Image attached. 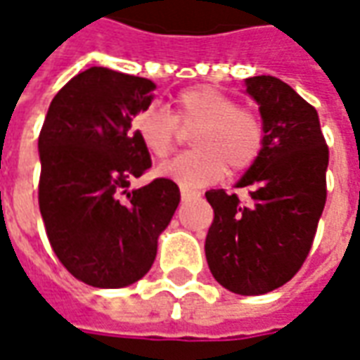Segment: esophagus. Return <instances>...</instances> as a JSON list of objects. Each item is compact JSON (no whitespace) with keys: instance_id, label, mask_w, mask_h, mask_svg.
<instances>
[{"instance_id":"esophagus-1","label":"esophagus","mask_w":360,"mask_h":360,"mask_svg":"<svg viewBox=\"0 0 360 360\" xmlns=\"http://www.w3.org/2000/svg\"><path fill=\"white\" fill-rule=\"evenodd\" d=\"M182 200H190V198H192L193 195V192H190V190H184V188H182Z\"/></svg>"}]
</instances>
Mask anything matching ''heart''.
<instances>
[{
  "mask_svg": "<svg viewBox=\"0 0 360 360\" xmlns=\"http://www.w3.org/2000/svg\"><path fill=\"white\" fill-rule=\"evenodd\" d=\"M178 127H195V151L168 160L159 172L186 190L215 184L225 176L226 167L231 172L248 170L264 149L262 118L215 86H190L176 96L170 114L147 108L131 120L135 139L153 159H167L174 151Z\"/></svg>",
  "mask_w": 360,
  "mask_h": 360,
  "instance_id": "heart-1",
  "label": "heart"
}]
</instances>
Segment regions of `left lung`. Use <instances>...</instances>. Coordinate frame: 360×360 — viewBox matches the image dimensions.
Listing matches in <instances>:
<instances>
[{
	"label": "left lung",
	"mask_w": 360,
	"mask_h": 360,
	"mask_svg": "<svg viewBox=\"0 0 360 360\" xmlns=\"http://www.w3.org/2000/svg\"><path fill=\"white\" fill-rule=\"evenodd\" d=\"M246 93L259 104L266 131L259 157L236 184L252 188V203L205 192L215 213L205 257L225 289L250 297L290 281L308 257L328 195L330 151L314 106L281 79L250 77Z\"/></svg>",
	"instance_id": "left-lung-1"
}]
</instances>
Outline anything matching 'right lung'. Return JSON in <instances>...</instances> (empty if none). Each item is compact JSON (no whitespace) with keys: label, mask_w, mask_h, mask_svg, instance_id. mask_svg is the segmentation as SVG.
Wrapping results in <instances>:
<instances>
[{"label":"right lung","mask_w":360,"mask_h":360,"mask_svg":"<svg viewBox=\"0 0 360 360\" xmlns=\"http://www.w3.org/2000/svg\"><path fill=\"white\" fill-rule=\"evenodd\" d=\"M155 89L145 77L91 68L58 91L38 135V205L48 240L63 267L91 287L139 281L180 203L168 178L127 192L129 178L151 167L129 127Z\"/></svg>","instance_id":"1"}]
</instances>
